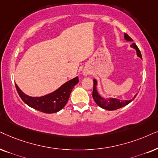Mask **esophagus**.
I'll return each instance as SVG.
<instances>
[{"label":"esophagus","mask_w":158,"mask_h":158,"mask_svg":"<svg viewBox=\"0 0 158 158\" xmlns=\"http://www.w3.org/2000/svg\"><path fill=\"white\" fill-rule=\"evenodd\" d=\"M83 75L84 76H87V75H88V72H87V71H83Z\"/></svg>","instance_id":"34e87169"}]
</instances>
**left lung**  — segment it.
I'll return each mask as SVG.
<instances>
[{"instance_id":"1","label":"left lung","mask_w":158,"mask_h":158,"mask_svg":"<svg viewBox=\"0 0 158 158\" xmlns=\"http://www.w3.org/2000/svg\"><path fill=\"white\" fill-rule=\"evenodd\" d=\"M124 38H125V39L127 41H133V39H131L128 35L126 34V33L124 34ZM131 47L135 49V51H136V55L138 57H139L140 58L142 59L141 52L139 49V48H138L137 46L135 45V44L133 43L131 45ZM97 85H98V81L96 79H93V98L94 101H95V102L96 103V104L98 106L109 111L116 110V109H120L122 107L125 106L126 105L129 104V103H131L137 95V94L136 95H135V96L133 97V99L125 100V101H122V100H119L118 98H105L102 97L99 94L97 89Z\"/></svg>"}]
</instances>
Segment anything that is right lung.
<instances>
[{
	"label": "right lung",
	"instance_id": "right-lung-1",
	"mask_svg": "<svg viewBox=\"0 0 158 158\" xmlns=\"http://www.w3.org/2000/svg\"><path fill=\"white\" fill-rule=\"evenodd\" d=\"M79 82L78 77L61 85L52 93L41 97H32L26 95L16 85L19 97L27 106L44 113L52 114L60 111L69 101L70 94L76 85Z\"/></svg>",
	"mask_w": 158,
	"mask_h": 158
}]
</instances>
